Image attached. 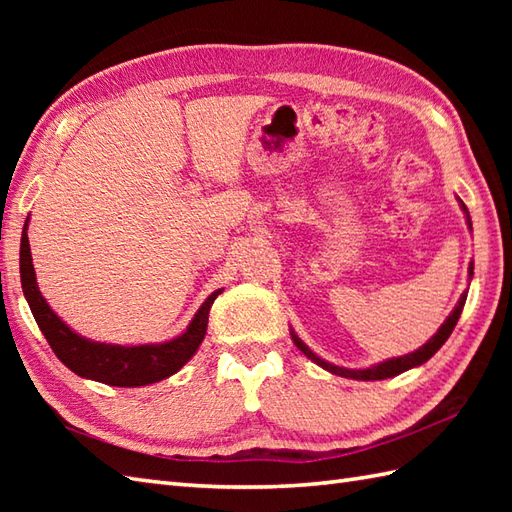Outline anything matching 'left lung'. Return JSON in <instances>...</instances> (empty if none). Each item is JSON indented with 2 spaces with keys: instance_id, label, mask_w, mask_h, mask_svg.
<instances>
[{
  "instance_id": "8db88e82",
  "label": "left lung",
  "mask_w": 512,
  "mask_h": 512,
  "mask_svg": "<svg viewBox=\"0 0 512 512\" xmlns=\"http://www.w3.org/2000/svg\"><path fill=\"white\" fill-rule=\"evenodd\" d=\"M460 206H462V211H464V215H466V224H469V228L473 231V224H471V217H469V209H466L462 200H460ZM469 277H473V262L469 264ZM464 303H466V292H462L458 306L453 308V312L449 314L447 321H444V323L440 325V330H438L436 334H433L431 339H429L427 343H424L422 347H418L416 352L405 354V356H398V358H389V361H383V363L372 365V367H365V369H350V367L332 365V363H328V361H323L321 356L314 354V352L310 350V347H308L306 343H303V341L299 339V336L295 334V330H290V336H292V341H295V345L299 347V350H301L303 354H306L312 363H317L319 367L328 369L330 374L343 376V378H352V380H383V378H394V376H398V374H402V372H407V369H411V367H418V365H422V363H427L429 358H431L433 354H436L444 343H447V339H449L453 328H455V323H458V319H460Z\"/></svg>"
}]
</instances>
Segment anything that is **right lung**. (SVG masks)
Returning <instances> with one entry per match:
<instances>
[{
    "label": "right lung",
    "mask_w": 512,
    "mask_h": 512,
    "mask_svg": "<svg viewBox=\"0 0 512 512\" xmlns=\"http://www.w3.org/2000/svg\"><path fill=\"white\" fill-rule=\"evenodd\" d=\"M30 220V217H28ZM28 220L21 233L19 246V275L24 297L32 310L39 330L46 336L52 352L57 354L59 361L72 369L74 374L83 378L96 380L112 387H143L158 383L162 378H169L191 361V356L198 352L200 343L204 341L206 323H209V310L213 301L222 290L211 292L206 301L195 312V317L187 325L180 336L165 343H147V345H114L99 343L85 336L76 334L68 323L54 314L43 299L37 286L35 266H32L30 244H28Z\"/></svg>",
    "instance_id": "1"
}]
</instances>
